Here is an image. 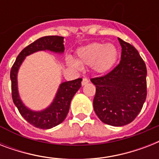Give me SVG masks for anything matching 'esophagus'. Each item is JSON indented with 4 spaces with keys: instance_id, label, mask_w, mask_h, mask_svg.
Here are the masks:
<instances>
[{
    "instance_id": "esophagus-1",
    "label": "esophagus",
    "mask_w": 159,
    "mask_h": 159,
    "mask_svg": "<svg viewBox=\"0 0 159 159\" xmlns=\"http://www.w3.org/2000/svg\"><path fill=\"white\" fill-rule=\"evenodd\" d=\"M88 82H89V80H88V78H87V77H84V78L82 79V86H84V85L87 84Z\"/></svg>"
}]
</instances>
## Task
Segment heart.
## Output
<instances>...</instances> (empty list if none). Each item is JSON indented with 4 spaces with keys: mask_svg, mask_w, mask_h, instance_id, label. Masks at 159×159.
Masks as SVG:
<instances>
[{
    "mask_svg": "<svg viewBox=\"0 0 159 159\" xmlns=\"http://www.w3.org/2000/svg\"><path fill=\"white\" fill-rule=\"evenodd\" d=\"M77 61L68 59V64L80 69L81 66H88L98 73L111 69L118 59L119 51L114 44L95 42L81 47L76 52Z\"/></svg>",
    "mask_w": 159,
    "mask_h": 159,
    "instance_id": "1",
    "label": "heart"
}]
</instances>
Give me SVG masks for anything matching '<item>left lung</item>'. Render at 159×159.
<instances>
[{
  "instance_id": "1",
  "label": "left lung",
  "mask_w": 159,
  "mask_h": 159,
  "mask_svg": "<svg viewBox=\"0 0 159 159\" xmlns=\"http://www.w3.org/2000/svg\"><path fill=\"white\" fill-rule=\"evenodd\" d=\"M121 60L111 72L93 77L96 86L93 107L105 124L123 126L136 118L147 97V68L138 50L119 39Z\"/></svg>"
}]
</instances>
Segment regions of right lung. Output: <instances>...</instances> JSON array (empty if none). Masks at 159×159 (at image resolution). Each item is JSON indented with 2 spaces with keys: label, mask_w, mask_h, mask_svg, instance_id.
Masks as SVG:
<instances>
[{
  "label": "right lung",
  "mask_w": 159,
  "mask_h": 159,
  "mask_svg": "<svg viewBox=\"0 0 159 159\" xmlns=\"http://www.w3.org/2000/svg\"><path fill=\"white\" fill-rule=\"evenodd\" d=\"M48 50L62 53L64 51L63 37L57 35L45 36L39 39L19 53L11 70V95L19 112L25 120L36 128L50 129L64 120L69 111L70 103L75 93L82 86V78L62 82L60 85L55 99L49 107L40 112L32 111L21 102L17 90V72L25 57L39 50Z\"/></svg>",
  "instance_id": "1"
}]
</instances>
